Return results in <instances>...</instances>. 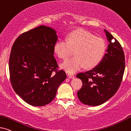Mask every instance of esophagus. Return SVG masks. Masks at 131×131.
<instances>
[{"label": "esophagus", "mask_w": 131, "mask_h": 131, "mask_svg": "<svg viewBox=\"0 0 131 131\" xmlns=\"http://www.w3.org/2000/svg\"><path fill=\"white\" fill-rule=\"evenodd\" d=\"M67 76H68V77H69V78H70V79H73V78H74V76L73 74L68 73Z\"/></svg>", "instance_id": "obj_1"}]
</instances>
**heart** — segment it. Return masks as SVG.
Wrapping results in <instances>:
<instances>
[{
    "label": "heart",
    "instance_id": "b5f03b06",
    "mask_svg": "<svg viewBox=\"0 0 131 131\" xmlns=\"http://www.w3.org/2000/svg\"><path fill=\"white\" fill-rule=\"evenodd\" d=\"M54 52L61 59H67L74 50V57L68 59L61 67L70 73L77 72L85 66L92 69L99 65L105 57L106 43L101 37H96L90 32L83 29L74 30L67 38L59 40L54 45Z\"/></svg>",
    "mask_w": 131,
    "mask_h": 131
}]
</instances>
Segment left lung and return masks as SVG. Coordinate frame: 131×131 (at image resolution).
Returning <instances> with one entry per match:
<instances>
[{"mask_svg": "<svg viewBox=\"0 0 131 131\" xmlns=\"http://www.w3.org/2000/svg\"><path fill=\"white\" fill-rule=\"evenodd\" d=\"M104 31L109 45L102 61L91 70L77 74V78L82 81V87L77 93L78 99L90 106L102 104L115 94L125 69L121 45L109 32Z\"/></svg>", "mask_w": 131, "mask_h": 131, "instance_id": "8db88e82", "label": "left lung"}]
</instances>
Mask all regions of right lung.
Masks as SVG:
<instances>
[{
  "mask_svg": "<svg viewBox=\"0 0 131 131\" xmlns=\"http://www.w3.org/2000/svg\"><path fill=\"white\" fill-rule=\"evenodd\" d=\"M57 31L40 26L20 35L11 49L9 61L10 81L16 94L32 106H42L55 97L65 80L66 72L57 71L53 56Z\"/></svg>",
  "mask_w": 131,
  "mask_h": 131,
  "instance_id": "add662e5",
  "label": "right lung"
}]
</instances>
